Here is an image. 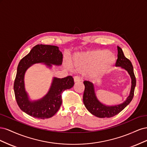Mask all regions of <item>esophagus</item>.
<instances>
[{"label": "esophagus", "mask_w": 147, "mask_h": 147, "mask_svg": "<svg viewBox=\"0 0 147 147\" xmlns=\"http://www.w3.org/2000/svg\"><path fill=\"white\" fill-rule=\"evenodd\" d=\"M74 82H75V83H76V82H80V81H81V79H80V77H78V76H75V77H74Z\"/></svg>", "instance_id": "esophagus-1"}]
</instances>
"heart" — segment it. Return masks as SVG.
Here are the masks:
<instances>
[{"label":"heart","instance_id":"1","mask_svg":"<svg viewBox=\"0 0 147 147\" xmlns=\"http://www.w3.org/2000/svg\"><path fill=\"white\" fill-rule=\"evenodd\" d=\"M115 57L107 50H97L80 53L75 55L71 61V66L80 73L93 70L95 75H102L112 68Z\"/></svg>","mask_w":147,"mask_h":147}]
</instances>
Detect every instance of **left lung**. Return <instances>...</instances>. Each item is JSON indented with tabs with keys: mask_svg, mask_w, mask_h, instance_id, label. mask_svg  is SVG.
Masks as SVG:
<instances>
[{
	"mask_svg": "<svg viewBox=\"0 0 147 147\" xmlns=\"http://www.w3.org/2000/svg\"><path fill=\"white\" fill-rule=\"evenodd\" d=\"M117 67L127 71L131 79V87L129 95L123 103L115 105H107L98 99L96 94L94 86L89 81H84V91L83 97V103L86 109L92 115L99 118H110L114 117L126 107L131 102L134 97V89L136 85V80L134 73V69L131 62L124 56L122 49L118 47V59Z\"/></svg>",
	"mask_w": 147,
	"mask_h": 147,
	"instance_id": "obj_1",
	"label": "left lung"
}]
</instances>
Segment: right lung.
<instances>
[{
	"instance_id": "obj_1",
	"label": "right lung",
	"mask_w": 147,
	"mask_h": 147,
	"mask_svg": "<svg viewBox=\"0 0 147 147\" xmlns=\"http://www.w3.org/2000/svg\"><path fill=\"white\" fill-rule=\"evenodd\" d=\"M63 56L58 47L40 44L34 47L19 63L14 82L15 98L20 109L30 116L43 119L54 116L62 104V93L72 88L74 82L72 76L53 77L47 94L40 99L32 100L25 88L26 72L35 64L42 63L49 69H51L53 65H61Z\"/></svg>"
}]
</instances>
